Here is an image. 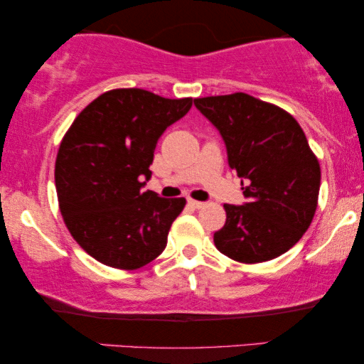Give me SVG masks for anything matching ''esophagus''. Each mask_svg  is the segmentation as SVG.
<instances>
[{
	"label": "esophagus",
	"instance_id": "obj_1",
	"mask_svg": "<svg viewBox=\"0 0 364 364\" xmlns=\"http://www.w3.org/2000/svg\"><path fill=\"white\" fill-rule=\"evenodd\" d=\"M188 205H192L193 208H203L205 207V202H198V200H193V198H188Z\"/></svg>",
	"mask_w": 364,
	"mask_h": 364
}]
</instances>
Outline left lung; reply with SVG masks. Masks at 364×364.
<instances>
[{"instance_id":"8db88e82","label":"left lung","mask_w":364,"mask_h":364,"mask_svg":"<svg viewBox=\"0 0 364 364\" xmlns=\"http://www.w3.org/2000/svg\"><path fill=\"white\" fill-rule=\"evenodd\" d=\"M193 104L220 131L228 166L245 181L248 203L223 205L225 225L213 233L217 250L240 263L283 255L310 227L320 193V162L300 124L285 109L245 92Z\"/></svg>"}]
</instances>
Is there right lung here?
I'll use <instances>...</instances> for the list:
<instances>
[{
  "mask_svg": "<svg viewBox=\"0 0 364 364\" xmlns=\"http://www.w3.org/2000/svg\"><path fill=\"white\" fill-rule=\"evenodd\" d=\"M192 107L146 89H112L82 109L59 146V210L84 252L104 265L137 270L167 245L186 198L144 192L159 137Z\"/></svg>",
  "mask_w": 364,
  "mask_h": 364,
  "instance_id": "1",
  "label": "right lung"
}]
</instances>
